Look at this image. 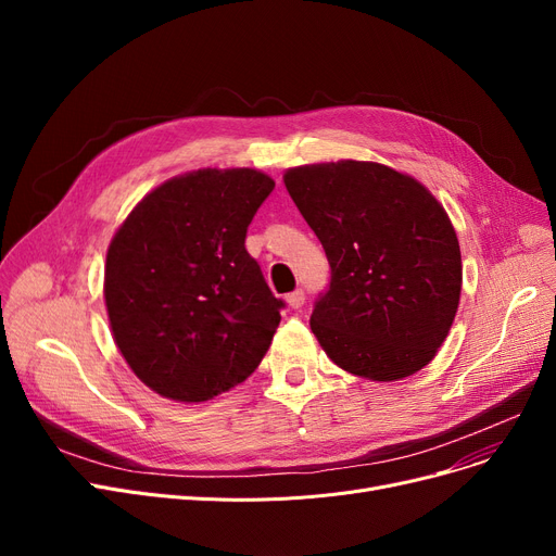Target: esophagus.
Returning a JSON list of instances; mask_svg holds the SVG:
<instances>
[{"instance_id":"34e87169","label":"esophagus","mask_w":556,"mask_h":556,"mask_svg":"<svg viewBox=\"0 0 556 556\" xmlns=\"http://www.w3.org/2000/svg\"><path fill=\"white\" fill-rule=\"evenodd\" d=\"M286 304L290 308H302V304H304V293H302V290H293V293H288L286 295Z\"/></svg>"}]
</instances>
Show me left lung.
<instances>
[{
    "label": "left lung",
    "instance_id": "1",
    "mask_svg": "<svg viewBox=\"0 0 556 556\" xmlns=\"http://www.w3.org/2000/svg\"><path fill=\"white\" fill-rule=\"evenodd\" d=\"M283 185L331 266L311 313L325 354L378 383L424 369L462 293L459 241L442 202L413 175L358 160L293 166Z\"/></svg>",
    "mask_w": 556,
    "mask_h": 556
}]
</instances>
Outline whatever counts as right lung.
<instances>
[{"label": "right lung", "instance_id": "1", "mask_svg": "<svg viewBox=\"0 0 556 556\" xmlns=\"http://www.w3.org/2000/svg\"><path fill=\"white\" fill-rule=\"evenodd\" d=\"M275 180L258 168H198L146 193L108 245L112 340L139 381L178 403L243 383L279 327L277 300L245 250Z\"/></svg>", "mask_w": 556, "mask_h": 556}]
</instances>
